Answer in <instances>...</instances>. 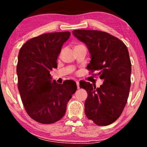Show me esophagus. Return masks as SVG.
Wrapping results in <instances>:
<instances>
[{
	"mask_svg": "<svg viewBox=\"0 0 147 147\" xmlns=\"http://www.w3.org/2000/svg\"><path fill=\"white\" fill-rule=\"evenodd\" d=\"M76 86H77V88L79 89L80 88V84H79V82L78 81H76Z\"/></svg>",
	"mask_w": 147,
	"mask_h": 147,
	"instance_id": "34e87169",
	"label": "esophagus"
}]
</instances>
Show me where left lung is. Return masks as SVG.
<instances>
[{
	"instance_id": "obj_1",
	"label": "left lung",
	"mask_w": 147,
	"mask_h": 147,
	"mask_svg": "<svg viewBox=\"0 0 147 147\" xmlns=\"http://www.w3.org/2000/svg\"><path fill=\"white\" fill-rule=\"evenodd\" d=\"M73 34L86 45L91 54L87 69L98 72L104 82L100 88L83 82L80 88L86 89L85 113L98 126L109 125L123 112L130 91L131 61L126 46L107 32L75 30Z\"/></svg>"
}]
</instances>
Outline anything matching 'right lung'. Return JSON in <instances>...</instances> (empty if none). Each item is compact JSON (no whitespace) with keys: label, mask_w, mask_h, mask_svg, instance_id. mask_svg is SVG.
Listing matches in <instances>:
<instances>
[{"label":"right lung","mask_w":147,"mask_h":147,"mask_svg":"<svg viewBox=\"0 0 147 147\" xmlns=\"http://www.w3.org/2000/svg\"><path fill=\"white\" fill-rule=\"evenodd\" d=\"M69 32L40 35L26 41L20 49L17 65L18 89L26 113L34 121L52 124L63 117L67 104L75 93V82H52L50 71L57 68L61 47Z\"/></svg>","instance_id":"right-lung-1"}]
</instances>
